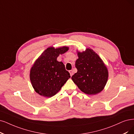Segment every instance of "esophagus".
I'll return each mask as SVG.
<instances>
[{
  "label": "esophagus",
  "instance_id": "1",
  "mask_svg": "<svg viewBox=\"0 0 134 134\" xmlns=\"http://www.w3.org/2000/svg\"><path fill=\"white\" fill-rule=\"evenodd\" d=\"M69 72H70V73L71 76H72L73 75V71L70 70V71H69Z\"/></svg>",
  "mask_w": 134,
  "mask_h": 134
}]
</instances>
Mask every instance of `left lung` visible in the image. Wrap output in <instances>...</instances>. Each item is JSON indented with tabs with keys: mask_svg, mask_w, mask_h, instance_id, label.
Returning <instances> with one entry per match:
<instances>
[{
	"mask_svg": "<svg viewBox=\"0 0 134 134\" xmlns=\"http://www.w3.org/2000/svg\"><path fill=\"white\" fill-rule=\"evenodd\" d=\"M75 63L77 72L72 80L83 92L94 95L104 88L108 78V72L102 59L92 49L78 53Z\"/></svg>",
	"mask_w": 134,
	"mask_h": 134,
	"instance_id": "8db88e82",
	"label": "left lung"
}]
</instances>
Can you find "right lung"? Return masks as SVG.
<instances>
[{
  "mask_svg": "<svg viewBox=\"0 0 134 134\" xmlns=\"http://www.w3.org/2000/svg\"><path fill=\"white\" fill-rule=\"evenodd\" d=\"M68 50V47H49L35 62L30 71V80L36 93L45 97H51L59 91L71 77L62 62L57 61L59 54Z\"/></svg>",
  "mask_w": 134,
  "mask_h": 134,
  "instance_id": "1",
  "label": "right lung"
}]
</instances>
